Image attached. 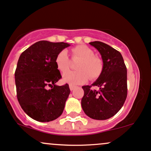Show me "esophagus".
<instances>
[{"label":"esophagus","mask_w":151,"mask_h":151,"mask_svg":"<svg viewBox=\"0 0 151 151\" xmlns=\"http://www.w3.org/2000/svg\"><path fill=\"white\" fill-rule=\"evenodd\" d=\"M69 88H70V91H73V90L76 88V86H73L72 84H70V85H69Z\"/></svg>","instance_id":"esophagus-1"}]
</instances>
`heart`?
I'll return each mask as SVG.
<instances>
[{"mask_svg":"<svg viewBox=\"0 0 151 151\" xmlns=\"http://www.w3.org/2000/svg\"><path fill=\"white\" fill-rule=\"evenodd\" d=\"M72 57L80 59L76 65V71L65 73L63 76L65 82L73 85L82 84L87 81L88 77L91 80L101 76L103 63L100 58L95 56L91 48L85 45H77L72 49ZM55 65L61 73H65L70 67V59L66 50H61L55 58Z\"/></svg>","mask_w":151,"mask_h":151,"instance_id":"heart-1","label":"heart"}]
</instances>
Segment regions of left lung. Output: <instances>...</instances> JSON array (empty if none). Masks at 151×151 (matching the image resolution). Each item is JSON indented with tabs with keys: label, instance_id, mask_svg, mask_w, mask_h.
<instances>
[{
	"label": "left lung",
	"instance_id": "obj_1",
	"mask_svg": "<svg viewBox=\"0 0 151 151\" xmlns=\"http://www.w3.org/2000/svg\"><path fill=\"white\" fill-rule=\"evenodd\" d=\"M99 51L103 63V69L93 86L99 91L92 90V86H84V96L81 106L84 113L96 120H106L116 114L126 101L127 68L119 51L100 41L89 43Z\"/></svg>",
	"mask_w": 151,
	"mask_h": 151
}]
</instances>
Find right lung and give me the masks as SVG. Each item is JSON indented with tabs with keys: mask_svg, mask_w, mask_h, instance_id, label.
Returning a JSON list of instances; mask_svg holds the SVG:
<instances>
[{
	"mask_svg": "<svg viewBox=\"0 0 151 151\" xmlns=\"http://www.w3.org/2000/svg\"><path fill=\"white\" fill-rule=\"evenodd\" d=\"M69 45L40 40L20 55L15 72L17 98L24 112L35 121H52L63 113L70 91L67 83L55 85L62 78L55 58Z\"/></svg>",
	"mask_w": 151,
	"mask_h": 151,
	"instance_id": "1",
	"label": "right lung"
}]
</instances>
